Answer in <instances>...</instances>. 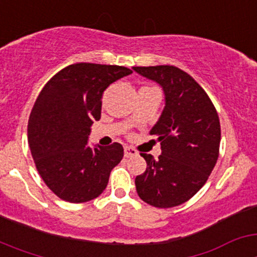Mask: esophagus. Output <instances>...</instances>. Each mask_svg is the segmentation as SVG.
Here are the masks:
<instances>
[{
	"instance_id": "esophagus-1",
	"label": "esophagus",
	"mask_w": 257,
	"mask_h": 257,
	"mask_svg": "<svg viewBox=\"0 0 257 257\" xmlns=\"http://www.w3.org/2000/svg\"><path fill=\"white\" fill-rule=\"evenodd\" d=\"M134 156H138L136 149H134L133 147H124V157H126V158H130V157Z\"/></svg>"
}]
</instances>
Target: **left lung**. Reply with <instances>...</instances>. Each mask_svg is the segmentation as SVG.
<instances>
[{
    "label": "left lung",
    "instance_id": "1",
    "mask_svg": "<svg viewBox=\"0 0 257 257\" xmlns=\"http://www.w3.org/2000/svg\"><path fill=\"white\" fill-rule=\"evenodd\" d=\"M162 87L165 108L151 135L161 143V156L142 153L144 174L136 176V192L148 205L179 206L192 198L216 165L221 133L216 109L205 90L174 65L134 67Z\"/></svg>",
    "mask_w": 257,
    "mask_h": 257
}]
</instances>
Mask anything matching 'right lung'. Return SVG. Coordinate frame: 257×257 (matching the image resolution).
<instances>
[{"mask_svg": "<svg viewBox=\"0 0 257 257\" xmlns=\"http://www.w3.org/2000/svg\"><path fill=\"white\" fill-rule=\"evenodd\" d=\"M133 73L119 65L78 63L61 69L38 95L28 121V144L36 167L59 198L82 203L104 192L121 162L123 147L88 145L101 114L104 91Z\"/></svg>", "mask_w": 257, "mask_h": 257, "instance_id": "obj_1", "label": "right lung"}]
</instances>
